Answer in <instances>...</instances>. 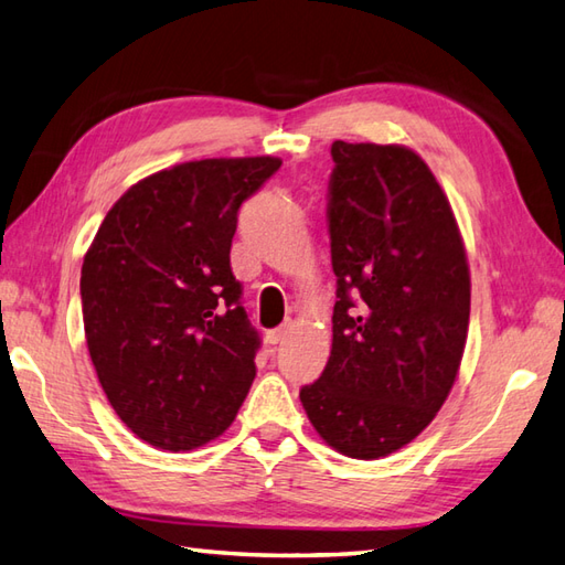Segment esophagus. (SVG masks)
I'll use <instances>...</instances> for the list:
<instances>
[{"instance_id":"obj_1","label":"esophagus","mask_w":565,"mask_h":565,"mask_svg":"<svg viewBox=\"0 0 565 565\" xmlns=\"http://www.w3.org/2000/svg\"><path fill=\"white\" fill-rule=\"evenodd\" d=\"M287 331H290V324H285V327H280V329H273V331L266 333V341L270 343V347H278V343L285 341Z\"/></svg>"}]
</instances>
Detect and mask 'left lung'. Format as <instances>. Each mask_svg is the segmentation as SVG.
<instances>
[{"label":"left lung","mask_w":565,"mask_h":565,"mask_svg":"<svg viewBox=\"0 0 565 565\" xmlns=\"http://www.w3.org/2000/svg\"><path fill=\"white\" fill-rule=\"evenodd\" d=\"M331 355L299 399L333 451L375 460L429 427L470 317L466 246L446 192L407 146L331 143Z\"/></svg>","instance_id":"left-lung-1"}]
</instances>
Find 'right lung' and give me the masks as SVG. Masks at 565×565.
<instances>
[{"mask_svg":"<svg viewBox=\"0 0 565 565\" xmlns=\"http://www.w3.org/2000/svg\"><path fill=\"white\" fill-rule=\"evenodd\" d=\"M280 158L190 160L114 202L79 275L85 339L109 405L138 439L192 451L234 422L258 333L228 263L238 206Z\"/></svg>","mask_w":565,"mask_h":565,"instance_id":"right-lung-1","label":"right lung"}]
</instances>
